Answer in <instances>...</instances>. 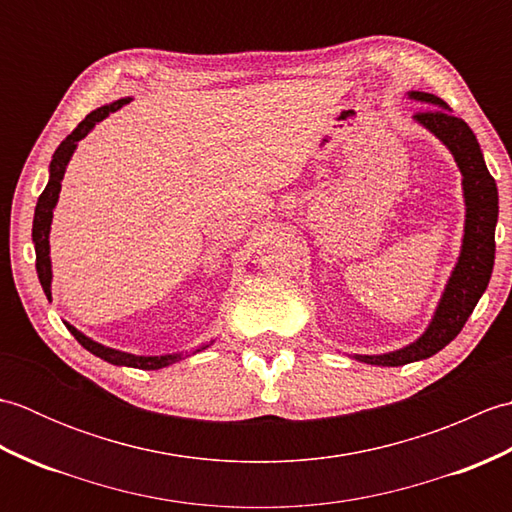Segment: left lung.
Wrapping results in <instances>:
<instances>
[{
	"label": "left lung",
	"mask_w": 512,
	"mask_h": 512,
	"mask_svg": "<svg viewBox=\"0 0 512 512\" xmlns=\"http://www.w3.org/2000/svg\"><path fill=\"white\" fill-rule=\"evenodd\" d=\"M411 99L427 103L431 107L416 112L429 132L436 134L462 171L464 200H466V226L462 253L447 284V290L440 299L429 330L424 332L416 343L402 347L398 352L380 356H354L356 361L383 367H398L413 361H422L444 345H449L464 328L466 319L471 317L477 301L484 295L488 279L493 273L495 262V224H497V184L484 165V156L477 145V138L462 118L449 112V105L436 94L411 92Z\"/></svg>",
	"instance_id": "1"
}]
</instances>
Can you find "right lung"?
I'll return each instance as SVG.
<instances>
[{
  "label": "right lung",
  "mask_w": 512,
  "mask_h": 512,
  "mask_svg": "<svg viewBox=\"0 0 512 512\" xmlns=\"http://www.w3.org/2000/svg\"><path fill=\"white\" fill-rule=\"evenodd\" d=\"M129 103V99H121L112 105H103L99 110L90 112L88 116L83 118V121L72 129V134L63 140V143L57 147L50 162V180L46 184V189L39 195L37 200V209H35V222H32V242H35V253H37V275L41 281V288L46 292V297L50 299V281H52V270H50V244H48V235H50V224H52V209L54 204L59 200V191H61V180H63V173H65V165H68L70 156L74 154L76 143H79L81 138L88 136L90 129L101 123L107 114H112L116 110H121V107ZM68 325V323H65ZM68 330L72 332V336L76 341H79L85 350L92 352L94 356L103 358V361L112 363V365H127V367H138V369H160V367H167L171 363H176L182 358V354H167V356H136V354H127V352H118L112 350V347H105L101 343H96L88 336L81 334L72 325H68ZM204 350V347H200ZM195 350V352H200Z\"/></svg>",
  "instance_id": "1"
}]
</instances>
